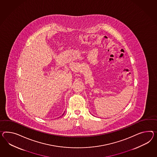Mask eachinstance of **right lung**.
Returning a JSON list of instances; mask_svg holds the SVG:
<instances>
[{
  "instance_id": "1",
  "label": "right lung",
  "mask_w": 157,
  "mask_h": 157,
  "mask_svg": "<svg viewBox=\"0 0 157 157\" xmlns=\"http://www.w3.org/2000/svg\"><path fill=\"white\" fill-rule=\"evenodd\" d=\"M63 115H64V114H63Z\"/></svg>"
}]
</instances>
